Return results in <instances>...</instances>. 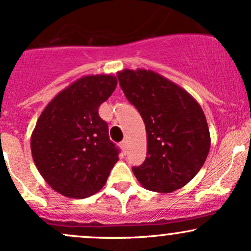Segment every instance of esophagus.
Wrapping results in <instances>:
<instances>
[{
    "label": "esophagus",
    "instance_id": "obj_1",
    "mask_svg": "<svg viewBox=\"0 0 251 251\" xmlns=\"http://www.w3.org/2000/svg\"><path fill=\"white\" fill-rule=\"evenodd\" d=\"M120 148L124 152H126V149H127V142H126V140H123V142L120 143Z\"/></svg>",
    "mask_w": 251,
    "mask_h": 251
}]
</instances>
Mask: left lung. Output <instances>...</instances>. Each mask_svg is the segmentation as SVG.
Masks as SVG:
<instances>
[{
    "mask_svg": "<svg viewBox=\"0 0 251 251\" xmlns=\"http://www.w3.org/2000/svg\"><path fill=\"white\" fill-rule=\"evenodd\" d=\"M118 78L147 130V158L132 169L134 176L149 191L182 188L210 152V130L201 106L183 88L152 70L124 69Z\"/></svg>",
    "mask_w": 251,
    "mask_h": 251,
    "instance_id": "left-lung-1",
    "label": "left lung"
}]
</instances>
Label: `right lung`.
<instances>
[{
  "mask_svg": "<svg viewBox=\"0 0 251 251\" xmlns=\"http://www.w3.org/2000/svg\"><path fill=\"white\" fill-rule=\"evenodd\" d=\"M117 83L112 74L81 77L38 118L31 136L33 161L46 183L64 197L84 199L98 193L119 159L108 125L99 115Z\"/></svg>",
  "mask_w": 251,
  "mask_h": 251,
  "instance_id": "add662e5",
  "label": "right lung"
}]
</instances>
